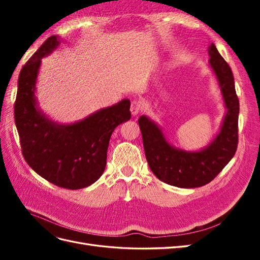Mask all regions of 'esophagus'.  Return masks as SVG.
<instances>
[{"label":"esophagus","mask_w":260,"mask_h":260,"mask_svg":"<svg viewBox=\"0 0 260 260\" xmlns=\"http://www.w3.org/2000/svg\"><path fill=\"white\" fill-rule=\"evenodd\" d=\"M142 108H143V103L140 100H135V101L131 102L130 111H131V114L133 116L138 115L141 111H142Z\"/></svg>","instance_id":"esophagus-1"}]
</instances>
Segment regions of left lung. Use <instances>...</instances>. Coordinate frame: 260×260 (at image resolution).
Instances as JSON below:
<instances>
[{"instance_id":"1","label":"left lung","mask_w":260,"mask_h":260,"mask_svg":"<svg viewBox=\"0 0 260 260\" xmlns=\"http://www.w3.org/2000/svg\"><path fill=\"white\" fill-rule=\"evenodd\" d=\"M208 54L209 65L217 77L228 111L219 135L206 148L186 152L171 146L154 121L146 116L139 118L149 168L162 182L178 187L191 188L209 183L231 160L238 148L240 103L232 70L214 43L210 44Z\"/></svg>"}]
</instances>
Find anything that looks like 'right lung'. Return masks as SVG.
I'll use <instances>...</instances> for the list:
<instances>
[{
  "mask_svg": "<svg viewBox=\"0 0 260 260\" xmlns=\"http://www.w3.org/2000/svg\"><path fill=\"white\" fill-rule=\"evenodd\" d=\"M58 44L56 36L46 39L21 68L14 105L15 123L29 166L55 185L78 190L103 175L112 133L131 118L130 101L122 100L72 124L50 120L38 108L35 92L41 58Z\"/></svg>",
  "mask_w": 260,
  "mask_h": 260,
  "instance_id": "add662e5",
  "label": "right lung"
}]
</instances>
